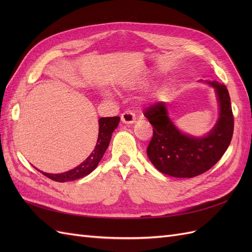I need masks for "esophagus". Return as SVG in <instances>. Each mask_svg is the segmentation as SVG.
Here are the masks:
<instances>
[{
	"mask_svg": "<svg viewBox=\"0 0 252 252\" xmlns=\"http://www.w3.org/2000/svg\"><path fill=\"white\" fill-rule=\"evenodd\" d=\"M121 120L125 124H132L135 122V114L131 110H126L121 114Z\"/></svg>",
	"mask_w": 252,
	"mask_h": 252,
	"instance_id": "1",
	"label": "esophagus"
}]
</instances>
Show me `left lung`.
<instances>
[{"instance_id":"obj_1","label":"left lung","mask_w":252,"mask_h":252,"mask_svg":"<svg viewBox=\"0 0 252 252\" xmlns=\"http://www.w3.org/2000/svg\"><path fill=\"white\" fill-rule=\"evenodd\" d=\"M208 83L217 90L220 119L204 138L180 132L168 118L165 102H157L145 109L144 116L154 126L147 156L158 171L175 178L196 177L216 165L229 146L234 125L229 93L223 84Z\"/></svg>"}]
</instances>
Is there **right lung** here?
Listing matches in <instances>:
<instances>
[{"mask_svg":"<svg viewBox=\"0 0 252 252\" xmlns=\"http://www.w3.org/2000/svg\"><path fill=\"white\" fill-rule=\"evenodd\" d=\"M119 122H120V117L101 118L98 120V136H97V142L95 144V147L85 161H84L82 164H80L78 167H75V168L69 171H66L64 173H58V174L46 173L42 171L41 172L45 175V177L61 183L78 180L85 177V175L89 174L90 172H93L96 168L98 163H100L106 149H107L112 132L114 131V129L118 127Z\"/></svg>","mask_w":252,"mask_h":252,"instance_id":"1","label":"right lung"}]
</instances>
